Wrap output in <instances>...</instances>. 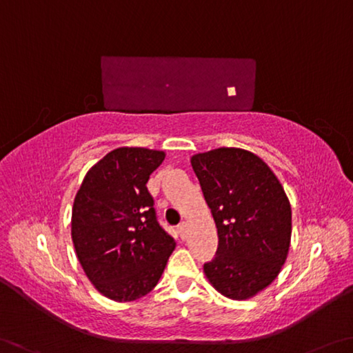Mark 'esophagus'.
<instances>
[{"instance_id":"esophagus-1","label":"esophagus","mask_w":353,"mask_h":353,"mask_svg":"<svg viewBox=\"0 0 353 353\" xmlns=\"http://www.w3.org/2000/svg\"><path fill=\"white\" fill-rule=\"evenodd\" d=\"M177 232H179V236H181V239H182V240L187 237V225H185V223H182V225L179 226Z\"/></svg>"}]
</instances>
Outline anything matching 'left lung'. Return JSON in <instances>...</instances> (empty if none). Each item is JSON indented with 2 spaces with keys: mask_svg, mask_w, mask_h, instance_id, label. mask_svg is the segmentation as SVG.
Wrapping results in <instances>:
<instances>
[{
  "mask_svg": "<svg viewBox=\"0 0 353 353\" xmlns=\"http://www.w3.org/2000/svg\"><path fill=\"white\" fill-rule=\"evenodd\" d=\"M190 163L214 216L218 250L204 264L209 283L231 300H248L270 286L288 259L292 210L264 160L250 150L218 148Z\"/></svg>",
  "mask_w": 353,
  "mask_h": 353,
  "instance_id": "left-lung-1",
  "label": "left lung"
}]
</instances>
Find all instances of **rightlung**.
Listing matches in <instances>:
<instances>
[{
	"label": "right lung",
	"instance_id": "right-lung-1",
	"mask_svg": "<svg viewBox=\"0 0 353 353\" xmlns=\"http://www.w3.org/2000/svg\"><path fill=\"white\" fill-rule=\"evenodd\" d=\"M163 150L117 148L89 168L72 207V242L89 281L103 297L148 295L176 248L155 220L149 176Z\"/></svg>",
	"mask_w": 353,
	"mask_h": 353
}]
</instances>
